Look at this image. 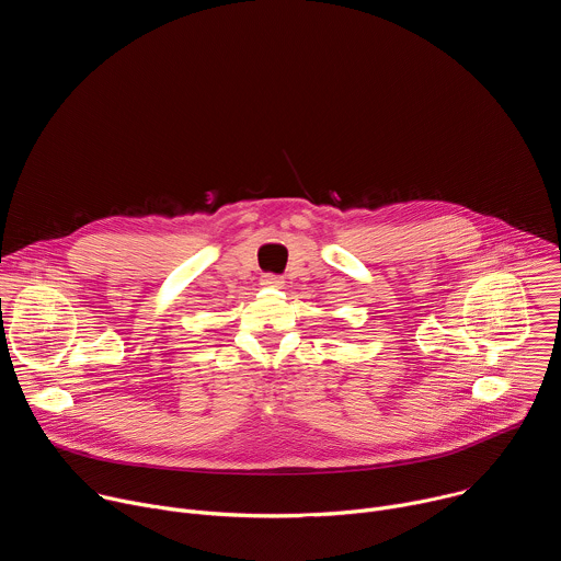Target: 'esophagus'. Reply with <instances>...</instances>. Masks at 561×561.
Returning a JSON list of instances; mask_svg holds the SVG:
<instances>
[{
	"mask_svg": "<svg viewBox=\"0 0 561 561\" xmlns=\"http://www.w3.org/2000/svg\"><path fill=\"white\" fill-rule=\"evenodd\" d=\"M262 284L264 286H271V288H282V284H284V279L279 277V275H273V273H266L264 277H262Z\"/></svg>",
	"mask_w": 561,
	"mask_h": 561,
	"instance_id": "esophagus-1",
	"label": "esophagus"
}]
</instances>
